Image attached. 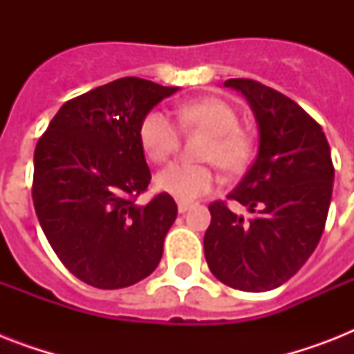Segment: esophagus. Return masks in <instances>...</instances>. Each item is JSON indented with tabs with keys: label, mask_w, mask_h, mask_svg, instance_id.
Instances as JSON below:
<instances>
[{
	"label": "esophagus",
	"mask_w": 354,
	"mask_h": 354,
	"mask_svg": "<svg viewBox=\"0 0 354 354\" xmlns=\"http://www.w3.org/2000/svg\"><path fill=\"white\" fill-rule=\"evenodd\" d=\"M191 205L193 204H189V202H183V200H180V202H178V211H180V213H185L187 209H191Z\"/></svg>",
	"instance_id": "34e87169"
}]
</instances>
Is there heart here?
<instances>
[{"instance_id":"obj_1","label":"heart","mask_w":354,"mask_h":354,"mask_svg":"<svg viewBox=\"0 0 354 354\" xmlns=\"http://www.w3.org/2000/svg\"><path fill=\"white\" fill-rule=\"evenodd\" d=\"M178 121L183 128H200L211 132L205 145L204 160L215 161L226 171L241 169L252 154V139L241 127V119L230 102L204 97L176 108ZM182 138L178 122L163 110H152L139 127V139L145 152L154 163H163L176 152ZM161 191L180 200L200 198L215 187L216 174L213 167L191 161H174L156 176Z\"/></svg>"}]
</instances>
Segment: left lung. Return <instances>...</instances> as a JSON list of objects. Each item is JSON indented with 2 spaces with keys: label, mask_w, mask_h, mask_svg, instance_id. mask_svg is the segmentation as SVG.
Listing matches in <instances>:
<instances>
[{
  "label": "left lung",
  "mask_w": 354,
  "mask_h": 354,
  "mask_svg": "<svg viewBox=\"0 0 354 354\" xmlns=\"http://www.w3.org/2000/svg\"><path fill=\"white\" fill-rule=\"evenodd\" d=\"M224 86L246 97L259 124V154L227 194L253 213L209 204L207 266L224 285L266 292L290 279L313 255L329 213L335 167L324 130L299 104L252 79Z\"/></svg>",
  "instance_id": "8db88e82"
}]
</instances>
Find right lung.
<instances>
[{
  "instance_id": "right-lung-1",
  "label": "right lung",
  "mask_w": 354,
  "mask_h": 354,
  "mask_svg": "<svg viewBox=\"0 0 354 354\" xmlns=\"http://www.w3.org/2000/svg\"><path fill=\"white\" fill-rule=\"evenodd\" d=\"M176 90L108 82L64 102L36 143V216L64 266L95 288L130 286L160 264L178 207L169 193L136 204L150 183L139 127Z\"/></svg>"
}]
</instances>
